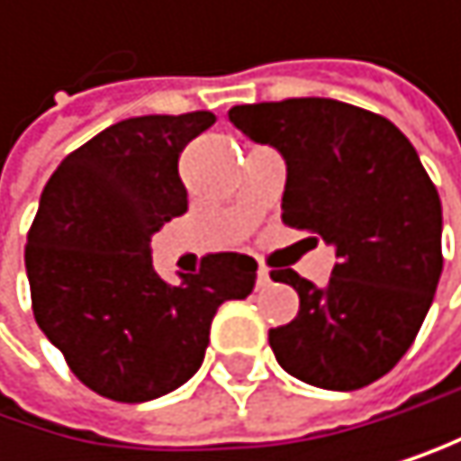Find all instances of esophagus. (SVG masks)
<instances>
[{"mask_svg":"<svg viewBox=\"0 0 461 461\" xmlns=\"http://www.w3.org/2000/svg\"><path fill=\"white\" fill-rule=\"evenodd\" d=\"M271 282H274V279H271V271H268V268H259V271H257V287H268Z\"/></svg>","mask_w":461,"mask_h":461,"instance_id":"obj_1","label":"esophagus"}]
</instances>
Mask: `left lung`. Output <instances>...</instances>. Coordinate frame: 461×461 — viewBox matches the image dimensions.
Returning <instances> with one entry per match:
<instances>
[{
	"instance_id": "8db88e82",
	"label": "left lung",
	"mask_w": 461,
	"mask_h": 461,
	"mask_svg": "<svg viewBox=\"0 0 461 461\" xmlns=\"http://www.w3.org/2000/svg\"><path fill=\"white\" fill-rule=\"evenodd\" d=\"M229 121L285 157L282 221L338 254L323 287L271 271L301 301L268 331L276 362L321 390L382 379L412 346L442 274V207L415 146L393 121L338 99L238 104Z\"/></svg>"
}]
</instances>
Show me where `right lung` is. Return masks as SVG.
Returning <instances> with one entry per match:
<instances>
[{
    "label": "right lung",
    "mask_w": 461,
    "mask_h": 461,
    "mask_svg": "<svg viewBox=\"0 0 461 461\" xmlns=\"http://www.w3.org/2000/svg\"><path fill=\"white\" fill-rule=\"evenodd\" d=\"M207 110L118 121L71 151L41 193L27 279L41 331L94 393L143 403L182 387L204 362L223 301L254 290L257 262L210 254L168 285L151 235L187 212L182 149L210 130Z\"/></svg>",
    "instance_id": "obj_1"
}]
</instances>
